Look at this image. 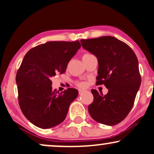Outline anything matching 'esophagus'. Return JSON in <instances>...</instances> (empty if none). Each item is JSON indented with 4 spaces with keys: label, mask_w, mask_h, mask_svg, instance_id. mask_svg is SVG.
Returning a JSON list of instances; mask_svg holds the SVG:
<instances>
[{
    "label": "esophagus",
    "mask_w": 154,
    "mask_h": 154,
    "mask_svg": "<svg viewBox=\"0 0 154 154\" xmlns=\"http://www.w3.org/2000/svg\"><path fill=\"white\" fill-rule=\"evenodd\" d=\"M86 91H87V90H86V89H79V94L85 93V92H86Z\"/></svg>",
    "instance_id": "obj_1"
}]
</instances>
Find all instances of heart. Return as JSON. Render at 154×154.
Listing matches in <instances>:
<instances>
[{
	"label": "heart",
	"mask_w": 154,
	"mask_h": 154,
	"mask_svg": "<svg viewBox=\"0 0 154 154\" xmlns=\"http://www.w3.org/2000/svg\"><path fill=\"white\" fill-rule=\"evenodd\" d=\"M91 56V54H89V53H85V54L83 55L82 58H85V57H87V56ZM78 85L80 87H85V84L84 82H80L78 84Z\"/></svg>",
	"instance_id": "1"
}]
</instances>
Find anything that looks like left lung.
Returning a JSON list of instances; mask_svg holds the SVG:
<instances>
[{
	"label": "left lung",
	"mask_w": 154,
	"mask_h": 154,
	"mask_svg": "<svg viewBox=\"0 0 154 154\" xmlns=\"http://www.w3.org/2000/svg\"><path fill=\"white\" fill-rule=\"evenodd\" d=\"M82 46L94 54L98 63L97 85H104L107 94L91 90L94 101L88 107L94 120L115 125L132 109L141 85L137 58L128 45L113 36L82 39Z\"/></svg>",
	"instance_id": "obj_1"
}]
</instances>
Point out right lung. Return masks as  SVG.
I'll return each mask as SVG.
<instances>
[{
  "label": "right lung",
  "instance_id": "add662e5",
  "mask_svg": "<svg viewBox=\"0 0 154 154\" xmlns=\"http://www.w3.org/2000/svg\"><path fill=\"white\" fill-rule=\"evenodd\" d=\"M79 41L48 42L38 45L24 56L17 75L18 101L24 116L39 128L48 129L64 121L78 91L52 89L51 79L66 70L71 58L80 48Z\"/></svg>",
  "mask_w": 154,
  "mask_h": 154
}]
</instances>
